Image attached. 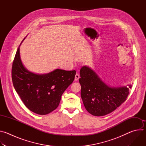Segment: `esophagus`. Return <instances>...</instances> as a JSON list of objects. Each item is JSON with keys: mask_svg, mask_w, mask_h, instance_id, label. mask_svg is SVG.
Segmentation results:
<instances>
[{"mask_svg": "<svg viewBox=\"0 0 146 146\" xmlns=\"http://www.w3.org/2000/svg\"><path fill=\"white\" fill-rule=\"evenodd\" d=\"M80 75L78 74V73H76V75H75V77H74V80L75 81H78V79L80 78Z\"/></svg>", "mask_w": 146, "mask_h": 146, "instance_id": "obj_1", "label": "esophagus"}]
</instances>
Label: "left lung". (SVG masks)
Wrapping results in <instances>:
<instances>
[{"mask_svg":"<svg viewBox=\"0 0 146 146\" xmlns=\"http://www.w3.org/2000/svg\"><path fill=\"white\" fill-rule=\"evenodd\" d=\"M80 73L83 103L88 112L95 116H103L115 110L126 100L132 87L131 85L128 87H109L86 66L81 68Z\"/></svg>","mask_w":146,"mask_h":146,"instance_id":"1","label":"left lung"}]
</instances>
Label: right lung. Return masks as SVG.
Listing matches in <instances>:
<instances>
[{"label": "right lung", "instance_id": "1", "mask_svg": "<svg viewBox=\"0 0 146 146\" xmlns=\"http://www.w3.org/2000/svg\"><path fill=\"white\" fill-rule=\"evenodd\" d=\"M76 70L61 69L45 74L28 71L22 64L19 47L15 55L11 70L14 87L25 106L32 112L46 115L56 109L61 96L73 82Z\"/></svg>", "mask_w": 146, "mask_h": 146}]
</instances>
